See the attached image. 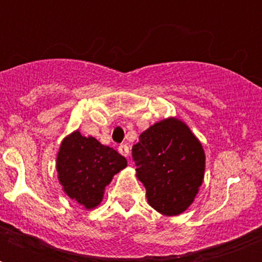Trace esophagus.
I'll use <instances>...</instances> for the list:
<instances>
[{"label": "esophagus", "mask_w": 262, "mask_h": 262, "mask_svg": "<svg viewBox=\"0 0 262 262\" xmlns=\"http://www.w3.org/2000/svg\"><path fill=\"white\" fill-rule=\"evenodd\" d=\"M118 151L121 155L126 156L127 158V156H129V145H127V144H121L118 147Z\"/></svg>", "instance_id": "esophagus-1"}]
</instances>
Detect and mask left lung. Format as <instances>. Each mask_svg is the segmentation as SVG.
<instances>
[{
	"mask_svg": "<svg viewBox=\"0 0 262 262\" xmlns=\"http://www.w3.org/2000/svg\"><path fill=\"white\" fill-rule=\"evenodd\" d=\"M132 158L154 209L175 216L193 203L203 183L205 155L182 121L168 118L147 129L132 148Z\"/></svg>",
	"mask_w": 262,
	"mask_h": 262,
	"instance_id": "1",
	"label": "left lung"
}]
</instances>
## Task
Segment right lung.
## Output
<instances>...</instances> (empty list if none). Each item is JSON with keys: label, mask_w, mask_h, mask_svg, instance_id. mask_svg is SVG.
Returning <instances> with one entry per match:
<instances>
[{"label": "right lung", "mask_w": 262, "mask_h": 262, "mask_svg": "<svg viewBox=\"0 0 262 262\" xmlns=\"http://www.w3.org/2000/svg\"><path fill=\"white\" fill-rule=\"evenodd\" d=\"M125 156L94 137L75 132L63 140L57 156V171L63 190L87 209L100 204L113 175L126 167Z\"/></svg>", "instance_id": "obj_1"}]
</instances>
